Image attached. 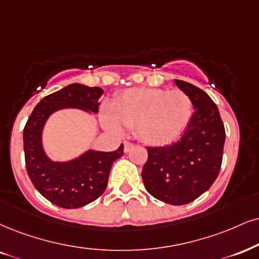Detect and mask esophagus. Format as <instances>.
<instances>
[{
  "label": "esophagus",
  "mask_w": 259,
  "mask_h": 259,
  "mask_svg": "<svg viewBox=\"0 0 259 259\" xmlns=\"http://www.w3.org/2000/svg\"><path fill=\"white\" fill-rule=\"evenodd\" d=\"M123 150H124V152H128V151H131V149L133 148V144L132 143H130V142H123Z\"/></svg>",
  "instance_id": "1"
}]
</instances>
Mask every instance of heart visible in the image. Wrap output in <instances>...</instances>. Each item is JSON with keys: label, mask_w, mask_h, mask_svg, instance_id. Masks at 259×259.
I'll return each mask as SVG.
<instances>
[{"label": "heart", "mask_w": 259, "mask_h": 259, "mask_svg": "<svg viewBox=\"0 0 259 259\" xmlns=\"http://www.w3.org/2000/svg\"><path fill=\"white\" fill-rule=\"evenodd\" d=\"M192 98L181 90L132 89L117 96L111 110L104 108V126L119 132L121 126L135 131L148 145H164L177 140L193 117Z\"/></svg>", "instance_id": "1"}]
</instances>
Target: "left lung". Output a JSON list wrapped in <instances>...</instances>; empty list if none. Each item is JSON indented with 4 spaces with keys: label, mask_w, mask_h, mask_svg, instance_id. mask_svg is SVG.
<instances>
[{
    "label": "left lung",
    "mask_w": 259,
    "mask_h": 259,
    "mask_svg": "<svg viewBox=\"0 0 259 259\" xmlns=\"http://www.w3.org/2000/svg\"><path fill=\"white\" fill-rule=\"evenodd\" d=\"M175 84L192 98L193 117L178 142L146 148L142 178L156 199L184 205L202 196L219 177L226 131L218 105L205 92L183 80Z\"/></svg>",
    "instance_id": "obj_1"
}]
</instances>
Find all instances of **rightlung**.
<instances>
[{
    "label": "right lung",
    "instance_id": "add662e5",
    "mask_svg": "<svg viewBox=\"0 0 259 259\" xmlns=\"http://www.w3.org/2000/svg\"><path fill=\"white\" fill-rule=\"evenodd\" d=\"M100 88L71 84L40 100L24 127L26 170L44 198L63 209H76L100 198L107 188L111 165L123 155V144L115 151H89L67 163H55L41 149V130L50 114L62 108H80L98 113Z\"/></svg>",
    "mask_w": 259,
    "mask_h": 259
}]
</instances>
